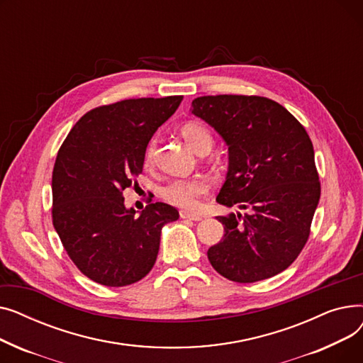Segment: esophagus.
I'll list each match as a JSON object with an SVG mask.
<instances>
[{
  "label": "esophagus",
  "mask_w": 363,
  "mask_h": 363,
  "mask_svg": "<svg viewBox=\"0 0 363 363\" xmlns=\"http://www.w3.org/2000/svg\"><path fill=\"white\" fill-rule=\"evenodd\" d=\"M179 216L182 219H189V220H201L203 219V215L200 213H196V212H188V211H181L179 212Z\"/></svg>",
  "instance_id": "1"
}]
</instances>
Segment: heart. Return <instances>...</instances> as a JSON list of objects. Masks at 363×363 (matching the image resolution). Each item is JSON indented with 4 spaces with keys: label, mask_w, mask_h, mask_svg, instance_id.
I'll use <instances>...</instances> for the list:
<instances>
[{
    "label": "heart",
    "mask_w": 363,
    "mask_h": 363,
    "mask_svg": "<svg viewBox=\"0 0 363 363\" xmlns=\"http://www.w3.org/2000/svg\"><path fill=\"white\" fill-rule=\"evenodd\" d=\"M181 135L196 152H207L213 145V137L207 126L200 122L189 121L181 126ZM156 157V141L151 140L145 147L144 160L151 164ZM207 191V184L201 178H188L170 181L162 188V197L177 207L193 208L197 204V197Z\"/></svg>",
    "instance_id": "1"
}]
</instances>
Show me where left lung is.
<instances>
[{"label": "left lung", "instance_id": "1", "mask_svg": "<svg viewBox=\"0 0 363 363\" xmlns=\"http://www.w3.org/2000/svg\"><path fill=\"white\" fill-rule=\"evenodd\" d=\"M191 113L215 128L230 152L216 201L247 211L218 216L225 235L207 250L208 260L241 284L285 271L309 238L320 197L306 129L259 95H204L193 100Z\"/></svg>", "mask_w": 363, "mask_h": 363}]
</instances>
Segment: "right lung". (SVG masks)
<instances>
[{
	"label": "right lung",
	"mask_w": 363,
	"mask_h": 363,
	"mask_svg": "<svg viewBox=\"0 0 363 363\" xmlns=\"http://www.w3.org/2000/svg\"><path fill=\"white\" fill-rule=\"evenodd\" d=\"M182 99H132L92 108L57 152L52 225L76 268L95 282L123 287L143 279L156 263L162 228L179 218L166 203H150L137 216L122 193L143 172L152 133Z\"/></svg>",
	"instance_id": "obj_1"
}]
</instances>
